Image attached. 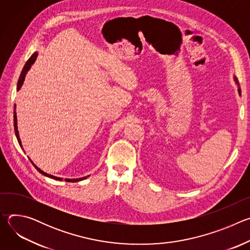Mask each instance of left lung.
<instances>
[{
    "instance_id": "8db88e82",
    "label": "left lung",
    "mask_w": 250,
    "mask_h": 250,
    "mask_svg": "<svg viewBox=\"0 0 250 250\" xmlns=\"http://www.w3.org/2000/svg\"><path fill=\"white\" fill-rule=\"evenodd\" d=\"M234 80H235V82L238 84V82H237V79H236V78H234ZM238 93H239V95L241 94V90H240V88H238Z\"/></svg>"
}]
</instances>
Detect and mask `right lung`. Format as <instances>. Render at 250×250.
<instances>
[{"instance_id":"right-lung-1","label":"right lung","mask_w":250,"mask_h":250,"mask_svg":"<svg viewBox=\"0 0 250 250\" xmlns=\"http://www.w3.org/2000/svg\"><path fill=\"white\" fill-rule=\"evenodd\" d=\"M37 57H38V53L37 52H34L31 56H30V58L26 61V63H25V65L23 66V69H22V71H21V76H20V79H19V82H18V88H17V90L18 91H20V89L21 88V86H22V84H23V81H24V77H25V75H26V73H27V71L29 70V68L31 67V65L34 63V61H35V59H37ZM14 125H15V131H16V136H17V138H18V141H19V144H20V146H21V147L22 148V146H21V138H20V134H19V130H18V121H17V113H16V106H15V111H14ZM30 160V159H29ZM31 161V160H30ZM31 163L33 164V162L31 161ZM33 166L37 168V170L40 172V173H42V175H44V176H47V177H49V178H52V179H54V180H59V181H62L63 179L62 178H59V177H55V176H52V175H49V174H47V173H45V172H43L42 170H41L37 165H34L33 164ZM87 177H83V178H78V179H65V181H67V182H78V181H81V180H83V179H86Z\"/></svg>"}]
</instances>
